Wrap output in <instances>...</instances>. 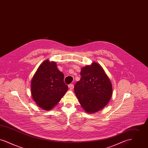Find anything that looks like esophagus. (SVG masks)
<instances>
[{"label": "esophagus", "instance_id": "obj_1", "mask_svg": "<svg viewBox=\"0 0 148 148\" xmlns=\"http://www.w3.org/2000/svg\"><path fill=\"white\" fill-rule=\"evenodd\" d=\"M68 86L71 89H73L74 88V85L73 84H71L69 85Z\"/></svg>", "mask_w": 148, "mask_h": 148}]
</instances>
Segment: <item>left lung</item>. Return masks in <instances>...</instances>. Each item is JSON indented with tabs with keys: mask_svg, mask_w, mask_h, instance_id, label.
Wrapping results in <instances>:
<instances>
[{
	"mask_svg": "<svg viewBox=\"0 0 148 148\" xmlns=\"http://www.w3.org/2000/svg\"><path fill=\"white\" fill-rule=\"evenodd\" d=\"M81 79L74 85L80 105L88 113L97 112L109 101L112 85L101 66L97 63L82 69Z\"/></svg>",
	"mask_w": 148,
	"mask_h": 148,
	"instance_id": "1",
	"label": "left lung"
}]
</instances>
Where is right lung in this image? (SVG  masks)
Segmentation results:
<instances>
[{"instance_id": "right-lung-1", "label": "right lung", "mask_w": 148, "mask_h": 148, "mask_svg": "<svg viewBox=\"0 0 148 148\" xmlns=\"http://www.w3.org/2000/svg\"><path fill=\"white\" fill-rule=\"evenodd\" d=\"M64 77L54 62L47 60L39 66L32 80L31 92L40 108L48 110L60 100L68 88Z\"/></svg>"}]
</instances>
